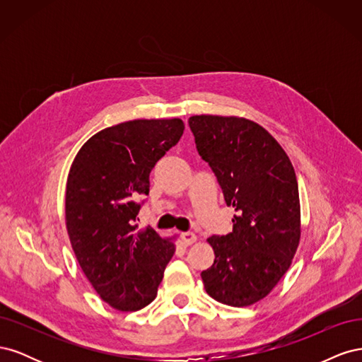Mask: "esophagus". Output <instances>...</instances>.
Segmentation results:
<instances>
[{
	"label": "esophagus",
	"mask_w": 362,
	"mask_h": 362,
	"mask_svg": "<svg viewBox=\"0 0 362 362\" xmlns=\"http://www.w3.org/2000/svg\"><path fill=\"white\" fill-rule=\"evenodd\" d=\"M181 240H182L184 246H190L196 242V240H198V237H196V234H193V233H184L181 235Z\"/></svg>",
	"instance_id": "obj_1"
}]
</instances>
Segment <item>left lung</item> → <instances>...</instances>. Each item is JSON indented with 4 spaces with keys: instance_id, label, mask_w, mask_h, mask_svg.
<instances>
[{
    "instance_id": "obj_1",
    "label": "left lung",
    "mask_w": 362,
    "mask_h": 362,
    "mask_svg": "<svg viewBox=\"0 0 362 362\" xmlns=\"http://www.w3.org/2000/svg\"><path fill=\"white\" fill-rule=\"evenodd\" d=\"M199 156L210 164L233 233L206 240L214 262L201 273L205 291L229 306H249L276 287L299 247V187L286 151L267 129L238 116L189 119Z\"/></svg>"
}]
</instances>
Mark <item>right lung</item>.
Returning a JSON list of instances; mask_svg holds the SVG:
<instances>
[{"label":"right lung","mask_w":362,"mask_h":362,"mask_svg":"<svg viewBox=\"0 0 362 362\" xmlns=\"http://www.w3.org/2000/svg\"><path fill=\"white\" fill-rule=\"evenodd\" d=\"M184 122L136 119L93 134L75 156L66 184V229L75 257L100 298L117 311L156 299L173 240L137 229L140 196L149 173L178 144Z\"/></svg>","instance_id":"add662e5"}]
</instances>
